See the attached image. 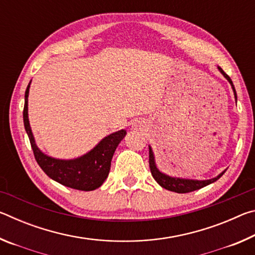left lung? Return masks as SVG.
<instances>
[{"instance_id":"8db88e82","label":"left lung","mask_w":255,"mask_h":255,"mask_svg":"<svg viewBox=\"0 0 255 255\" xmlns=\"http://www.w3.org/2000/svg\"><path fill=\"white\" fill-rule=\"evenodd\" d=\"M218 70L221 71L222 74L225 76L226 79H227V81L231 83L232 88H233V91H234L235 99H236L237 98L236 97V91H235L234 85H233V82L231 80V77L228 76L226 73L222 70L221 67H218ZM149 169H150V173H152L153 178L155 179V181H156V182L159 185H161L162 188L166 189V190H170V191H173V192H178V193H188V192L195 191V190L204 188V187H206V185H208L210 183L215 182V181H217L224 173H225V171H224L218 176H216V178L210 179V180H204V181L171 178V176L165 175L164 173H161V172L157 170L156 165H155L154 154H153L152 148H150V146H149Z\"/></svg>"}]
</instances>
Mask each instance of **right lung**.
Here are the masks:
<instances>
[{
	"label": "right lung",
	"instance_id": "right-lung-1",
	"mask_svg": "<svg viewBox=\"0 0 255 255\" xmlns=\"http://www.w3.org/2000/svg\"><path fill=\"white\" fill-rule=\"evenodd\" d=\"M30 83L27 86L24 94V108H23V123L25 131L28 133L30 144L33 150L34 158L39 164L41 170L55 180L56 182L65 185V187L81 190V191H92L105 182L109 174L111 159L118 144L122 141L126 130L116 131L99 143L91 152L83 155L76 159H56L45 155L37 147L34 143L31 128L28 119V96Z\"/></svg>",
	"mask_w": 255,
	"mask_h": 255
}]
</instances>
